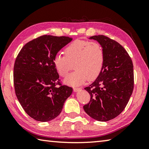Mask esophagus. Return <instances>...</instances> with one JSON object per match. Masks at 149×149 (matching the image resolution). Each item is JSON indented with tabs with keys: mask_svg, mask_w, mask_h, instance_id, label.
Returning a JSON list of instances; mask_svg holds the SVG:
<instances>
[{
	"mask_svg": "<svg viewBox=\"0 0 149 149\" xmlns=\"http://www.w3.org/2000/svg\"><path fill=\"white\" fill-rule=\"evenodd\" d=\"M81 90V88L80 87H74V92H77V91H79Z\"/></svg>",
	"mask_w": 149,
	"mask_h": 149,
	"instance_id": "esophagus-1",
	"label": "esophagus"
}]
</instances>
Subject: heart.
I'll use <instances>...</instances> for the list:
<instances>
[{"label": "heart", "mask_w": 149, "mask_h": 149, "mask_svg": "<svg viewBox=\"0 0 149 149\" xmlns=\"http://www.w3.org/2000/svg\"><path fill=\"white\" fill-rule=\"evenodd\" d=\"M65 56L61 54L55 55L53 64L58 74L66 77L74 68L65 82L70 85H79L87 79L92 81L99 76L104 62V52L99 42L84 40H75L71 42L64 50Z\"/></svg>", "instance_id": "heart-1"}]
</instances>
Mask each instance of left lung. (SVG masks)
<instances>
[{
  "instance_id": "left-lung-1",
  "label": "left lung",
  "mask_w": 149,
  "mask_h": 149,
  "mask_svg": "<svg viewBox=\"0 0 149 149\" xmlns=\"http://www.w3.org/2000/svg\"><path fill=\"white\" fill-rule=\"evenodd\" d=\"M89 39L103 48L104 62L99 76L85 88L91 99L84 109L93 119L107 122L120 114L127 104L134 87L133 65L124 48L114 40L101 35Z\"/></svg>"
}]
</instances>
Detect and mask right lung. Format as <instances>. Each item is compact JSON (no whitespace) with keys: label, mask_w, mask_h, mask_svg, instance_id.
<instances>
[{"label":"right lung","mask_w":149,"mask_h":149,"mask_svg":"<svg viewBox=\"0 0 149 149\" xmlns=\"http://www.w3.org/2000/svg\"><path fill=\"white\" fill-rule=\"evenodd\" d=\"M72 40L69 37L45 35L26 43L14 66V85L17 100L30 117L49 122L58 116L73 91L60 83L53 58Z\"/></svg>","instance_id":"obj_1"}]
</instances>
